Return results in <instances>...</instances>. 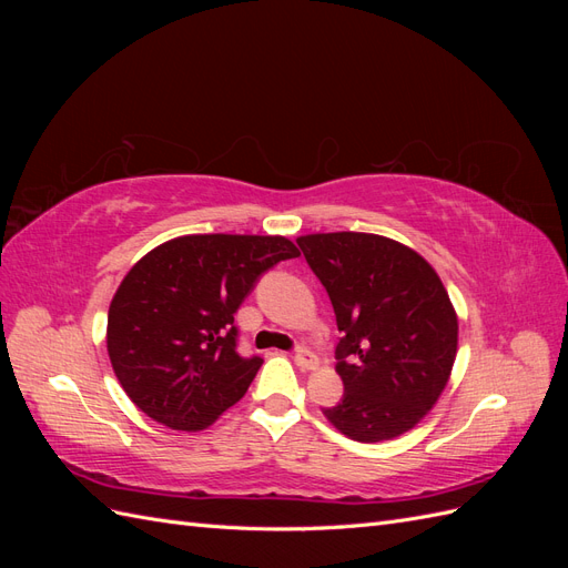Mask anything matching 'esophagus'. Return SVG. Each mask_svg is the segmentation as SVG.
Returning <instances> with one entry per match:
<instances>
[{
  "instance_id": "1",
  "label": "esophagus",
  "mask_w": 568,
  "mask_h": 568,
  "mask_svg": "<svg viewBox=\"0 0 568 568\" xmlns=\"http://www.w3.org/2000/svg\"><path fill=\"white\" fill-rule=\"evenodd\" d=\"M294 359H296V365H298L301 369H315V367L320 365V363H317V355H315L313 351H307V348H296Z\"/></svg>"
}]
</instances>
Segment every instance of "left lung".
I'll list each match as a JSON object with an SVG mask.
<instances>
[{"instance_id": "8db88e82", "label": "left lung", "mask_w": 568, "mask_h": 568, "mask_svg": "<svg viewBox=\"0 0 568 568\" xmlns=\"http://www.w3.org/2000/svg\"><path fill=\"white\" fill-rule=\"evenodd\" d=\"M332 298L343 398L322 409L343 436L379 443L415 428L436 405L457 355V313L436 270L388 236L296 239Z\"/></svg>"}]
</instances>
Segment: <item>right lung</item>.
Wrapping results in <instances>:
<instances>
[{"label":"right lung","mask_w":568,"mask_h":568,"mask_svg":"<svg viewBox=\"0 0 568 568\" xmlns=\"http://www.w3.org/2000/svg\"><path fill=\"white\" fill-rule=\"evenodd\" d=\"M288 257L298 248L286 236L189 234L132 265L109 307L106 348L146 417L201 432L244 398L263 359L236 353L234 313Z\"/></svg>","instance_id":"add662e5"}]
</instances>
